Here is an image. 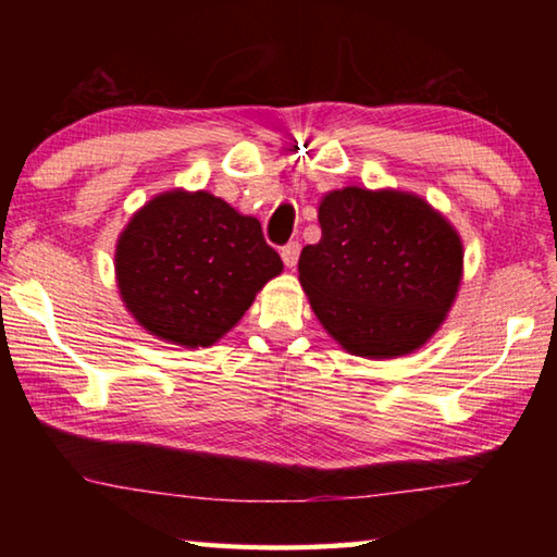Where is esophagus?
<instances>
[{
	"label": "esophagus",
	"mask_w": 557,
	"mask_h": 557,
	"mask_svg": "<svg viewBox=\"0 0 557 557\" xmlns=\"http://www.w3.org/2000/svg\"><path fill=\"white\" fill-rule=\"evenodd\" d=\"M299 250H301V245L297 240H289L287 245H282V250H280L282 262H285L287 268H295L299 260Z\"/></svg>",
	"instance_id": "obj_1"
}]
</instances>
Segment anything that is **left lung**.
Listing matches in <instances>:
<instances>
[{"label": "left lung", "mask_w": 557, "mask_h": 557, "mask_svg": "<svg viewBox=\"0 0 557 557\" xmlns=\"http://www.w3.org/2000/svg\"><path fill=\"white\" fill-rule=\"evenodd\" d=\"M319 225L322 240L299 256V282L326 332L366 358L425 344L459 289L455 228L418 196L358 186L326 194Z\"/></svg>", "instance_id": "left-lung-1"}]
</instances>
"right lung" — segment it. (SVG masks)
Segmentation results:
<instances>
[{"instance_id": "1", "label": "right lung", "mask_w": 557, "mask_h": 557, "mask_svg": "<svg viewBox=\"0 0 557 557\" xmlns=\"http://www.w3.org/2000/svg\"><path fill=\"white\" fill-rule=\"evenodd\" d=\"M115 270L122 301L149 334L196 348L238 324L282 260L258 219L206 191H169L132 215Z\"/></svg>"}]
</instances>
